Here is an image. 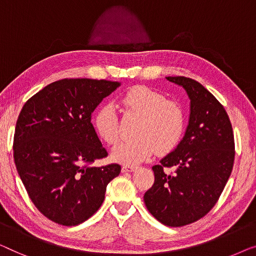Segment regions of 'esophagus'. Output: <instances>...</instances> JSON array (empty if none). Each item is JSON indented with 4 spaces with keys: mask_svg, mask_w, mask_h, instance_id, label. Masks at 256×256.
Returning a JSON list of instances; mask_svg holds the SVG:
<instances>
[{
    "mask_svg": "<svg viewBox=\"0 0 256 256\" xmlns=\"http://www.w3.org/2000/svg\"><path fill=\"white\" fill-rule=\"evenodd\" d=\"M138 169V167L136 166H123L122 167V172H134Z\"/></svg>",
    "mask_w": 256,
    "mask_h": 256,
    "instance_id": "34e87169",
    "label": "esophagus"
}]
</instances>
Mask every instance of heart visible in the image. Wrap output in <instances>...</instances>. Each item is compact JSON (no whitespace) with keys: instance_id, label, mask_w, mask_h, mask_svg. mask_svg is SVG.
Returning <instances> with one entry per match:
<instances>
[{"instance_id":"heart-1","label":"heart","mask_w":256,"mask_h":256,"mask_svg":"<svg viewBox=\"0 0 256 256\" xmlns=\"http://www.w3.org/2000/svg\"><path fill=\"white\" fill-rule=\"evenodd\" d=\"M122 104L128 112L140 116L134 128L136 136L117 144L112 158L122 164H139L154 150L167 153L178 145L184 130V114L174 100L145 86H136L125 92ZM96 133L108 145H114L120 136L116 110L106 104L94 117Z\"/></svg>"}]
</instances>
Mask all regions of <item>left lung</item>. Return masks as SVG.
Returning <instances> with one entry per match:
<instances>
[{"mask_svg": "<svg viewBox=\"0 0 256 256\" xmlns=\"http://www.w3.org/2000/svg\"><path fill=\"white\" fill-rule=\"evenodd\" d=\"M167 80L188 94L189 124L178 147L152 167L154 184L144 200L154 218L180 228L204 217L217 203L232 172L234 136L224 106L200 82L184 76Z\"/></svg>", "mask_w": 256, "mask_h": 256, "instance_id": "left-lung-1", "label": "left lung"}]
</instances>
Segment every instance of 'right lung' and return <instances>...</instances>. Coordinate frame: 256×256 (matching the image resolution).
<instances>
[{
    "mask_svg": "<svg viewBox=\"0 0 256 256\" xmlns=\"http://www.w3.org/2000/svg\"><path fill=\"white\" fill-rule=\"evenodd\" d=\"M120 82L64 78L26 100L16 123L14 159L36 208L50 220L75 226L90 218L120 166H90L108 156L92 114Z\"/></svg>",
    "mask_w": 256,
    "mask_h": 256,
    "instance_id": "1",
    "label": "right lung"
}]
</instances>
